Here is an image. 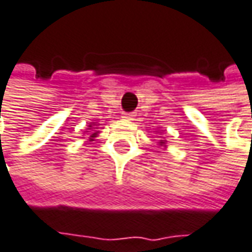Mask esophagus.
<instances>
[{
  "instance_id": "esophagus-1",
  "label": "esophagus",
  "mask_w": 252,
  "mask_h": 252,
  "mask_svg": "<svg viewBox=\"0 0 252 252\" xmlns=\"http://www.w3.org/2000/svg\"><path fill=\"white\" fill-rule=\"evenodd\" d=\"M123 118H126V120H132V118H134V113H126Z\"/></svg>"
}]
</instances>
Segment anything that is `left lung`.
<instances>
[{
  "instance_id": "left-lung-1",
  "label": "left lung",
  "mask_w": 252,
  "mask_h": 252,
  "mask_svg": "<svg viewBox=\"0 0 252 252\" xmlns=\"http://www.w3.org/2000/svg\"><path fill=\"white\" fill-rule=\"evenodd\" d=\"M160 145H165V142H163V141H160Z\"/></svg>"
}]
</instances>
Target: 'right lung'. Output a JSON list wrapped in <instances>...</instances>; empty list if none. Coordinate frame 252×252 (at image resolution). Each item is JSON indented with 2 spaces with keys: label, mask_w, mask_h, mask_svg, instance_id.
Wrapping results in <instances>:
<instances>
[{
  "label": "right lung",
  "mask_w": 252,
  "mask_h": 252,
  "mask_svg": "<svg viewBox=\"0 0 252 252\" xmlns=\"http://www.w3.org/2000/svg\"><path fill=\"white\" fill-rule=\"evenodd\" d=\"M97 132H98V131H95V132H93V134L90 135V139H92V141H93V138L95 137V135H97Z\"/></svg>",
  "instance_id": "obj_1"
}]
</instances>
